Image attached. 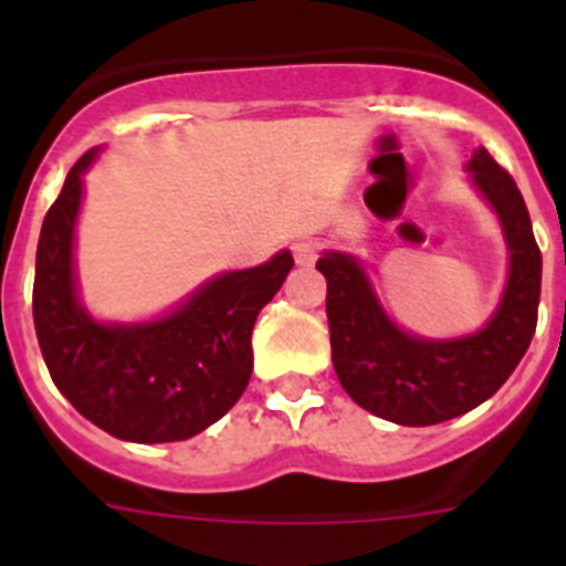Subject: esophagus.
Wrapping results in <instances>:
<instances>
[{
	"instance_id": "esophagus-1",
	"label": "esophagus",
	"mask_w": 566,
	"mask_h": 566,
	"mask_svg": "<svg viewBox=\"0 0 566 566\" xmlns=\"http://www.w3.org/2000/svg\"><path fill=\"white\" fill-rule=\"evenodd\" d=\"M292 249H294V260H297L300 266H312L314 260H317L319 243L317 240H297Z\"/></svg>"
}]
</instances>
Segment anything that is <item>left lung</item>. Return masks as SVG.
<instances>
[{
	"label": "left lung",
	"instance_id": "1",
	"mask_svg": "<svg viewBox=\"0 0 566 566\" xmlns=\"http://www.w3.org/2000/svg\"><path fill=\"white\" fill-rule=\"evenodd\" d=\"M468 175L496 212L510 252L502 300L479 332L453 339L402 332L354 254L323 252L317 260L328 283L326 314L339 385L359 408L388 422L422 428L473 411L516 371L536 334L542 252L522 192L484 147L473 153Z\"/></svg>",
	"mask_w": 566,
	"mask_h": 566
}]
</instances>
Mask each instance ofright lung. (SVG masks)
<instances>
[{"mask_svg":"<svg viewBox=\"0 0 566 566\" xmlns=\"http://www.w3.org/2000/svg\"><path fill=\"white\" fill-rule=\"evenodd\" d=\"M90 149L67 172L39 234L33 323L42 357L70 405L124 442H181L207 431L247 391L252 328L280 292L289 249L263 266L218 274L147 323H102L78 300L73 243Z\"/></svg>","mask_w":566,"mask_h":566,"instance_id":"add662e5","label":"right lung"}]
</instances>
